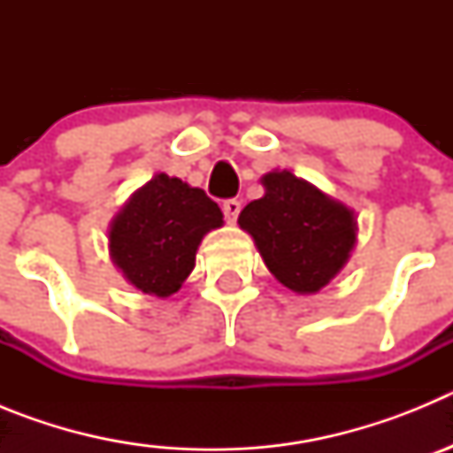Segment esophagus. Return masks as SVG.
<instances>
[{
	"mask_svg": "<svg viewBox=\"0 0 453 453\" xmlns=\"http://www.w3.org/2000/svg\"><path fill=\"white\" fill-rule=\"evenodd\" d=\"M240 202L238 199H226V202L222 203V211H224V219H226V222L229 224H234L235 219H238V215H240Z\"/></svg>",
	"mask_w": 453,
	"mask_h": 453,
	"instance_id": "esophagus-1",
	"label": "esophagus"
}]
</instances>
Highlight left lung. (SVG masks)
<instances>
[{
	"label": "left lung",
	"instance_id": "8db88e82",
	"mask_svg": "<svg viewBox=\"0 0 453 453\" xmlns=\"http://www.w3.org/2000/svg\"><path fill=\"white\" fill-rule=\"evenodd\" d=\"M261 183L265 195L242 208L240 229L279 283L299 295L322 290L349 261L354 211L288 170L267 172Z\"/></svg>",
	"mask_w": 453,
	"mask_h": 453
}]
</instances>
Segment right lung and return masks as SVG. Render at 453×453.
Instances as JSON below:
<instances>
[{
    "label": "right lung",
    "instance_id": "obj_1",
    "mask_svg": "<svg viewBox=\"0 0 453 453\" xmlns=\"http://www.w3.org/2000/svg\"><path fill=\"white\" fill-rule=\"evenodd\" d=\"M222 224V211L202 188L156 174L115 215L108 250L131 286L170 297L195 267L203 235Z\"/></svg>",
    "mask_w": 453,
    "mask_h": 453
}]
</instances>
